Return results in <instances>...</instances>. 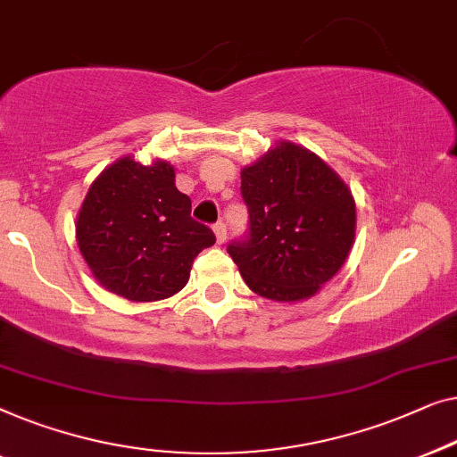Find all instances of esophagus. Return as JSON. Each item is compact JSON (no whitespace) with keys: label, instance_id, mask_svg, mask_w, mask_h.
Wrapping results in <instances>:
<instances>
[{"label":"esophagus","instance_id":"obj_1","mask_svg":"<svg viewBox=\"0 0 457 457\" xmlns=\"http://www.w3.org/2000/svg\"><path fill=\"white\" fill-rule=\"evenodd\" d=\"M213 231H215L217 242H220V244L226 242V237H228V228H226V223H223V221H217L215 226H213Z\"/></svg>","mask_w":457,"mask_h":457}]
</instances>
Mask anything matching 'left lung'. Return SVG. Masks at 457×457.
Returning a JSON list of instances; mask_svg holds the SVG:
<instances>
[{
    "label": "left lung",
    "mask_w": 457,
    "mask_h": 457,
    "mask_svg": "<svg viewBox=\"0 0 457 457\" xmlns=\"http://www.w3.org/2000/svg\"><path fill=\"white\" fill-rule=\"evenodd\" d=\"M248 234L228 253L262 298H311L348 259L356 203L342 178L304 146L281 140L242 170Z\"/></svg>",
    "instance_id": "obj_1"
}]
</instances>
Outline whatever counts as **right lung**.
Instances as JSON below:
<instances>
[{"label": "right lung", "mask_w": 457, "mask_h": 457, "mask_svg": "<svg viewBox=\"0 0 457 457\" xmlns=\"http://www.w3.org/2000/svg\"><path fill=\"white\" fill-rule=\"evenodd\" d=\"M165 162L121 157L91 184L76 220L80 254L105 290L132 302L170 298L188 284L198 253L215 234L190 217Z\"/></svg>", "instance_id": "obj_1"}]
</instances>
